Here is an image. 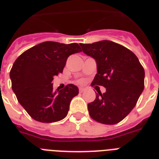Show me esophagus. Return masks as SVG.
I'll use <instances>...</instances> for the list:
<instances>
[{"label": "esophagus", "mask_w": 159, "mask_h": 159, "mask_svg": "<svg viewBox=\"0 0 159 159\" xmlns=\"http://www.w3.org/2000/svg\"><path fill=\"white\" fill-rule=\"evenodd\" d=\"M85 91V88L83 87H79V92H83Z\"/></svg>", "instance_id": "obj_1"}]
</instances>
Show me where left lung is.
<instances>
[{
    "label": "left lung",
    "instance_id": "left-lung-1",
    "mask_svg": "<svg viewBox=\"0 0 159 159\" xmlns=\"http://www.w3.org/2000/svg\"><path fill=\"white\" fill-rule=\"evenodd\" d=\"M80 46L97 62V73L92 86H103L106 90L87 104L90 116L105 125L120 122L133 110L143 91V67L132 51L112 41Z\"/></svg>",
    "mask_w": 159,
    "mask_h": 159
}]
</instances>
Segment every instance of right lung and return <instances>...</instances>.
Instances as JSON below:
<instances>
[{"label": "right lung", "mask_w": 159, "mask_h": 159, "mask_svg": "<svg viewBox=\"0 0 159 159\" xmlns=\"http://www.w3.org/2000/svg\"><path fill=\"white\" fill-rule=\"evenodd\" d=\"M82 49L77 43L47 41L25 51L15 61L10 77L19 103L37 121L52 123L66 117L78 88L68 84L53 90V77L62 72L67 57Z\"/></svg>", "instance_id": "1"}]
</instances>
